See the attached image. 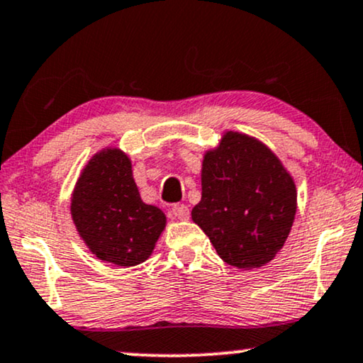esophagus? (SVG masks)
<instances>
[{
  "label": "esophagus",
  "instance_id": "1",
  "mask_svg": "<svg viewBox=\"0 0 363 363\" xmlns=\"http://www.w3.org/2000/svg\"><path fill=\"white\" fill-rule=\"evenodd\" d=\"M172 216L177 220H187L189 219V207L184 204H174L172 206Z\"/></svg>",
  "mask_w": 363,
  "mask_h": 363
}]
</instances>
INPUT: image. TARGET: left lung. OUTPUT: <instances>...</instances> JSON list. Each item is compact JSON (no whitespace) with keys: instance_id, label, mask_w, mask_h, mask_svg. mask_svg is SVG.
I'll return each mask as SVG.
<instances>
[{"instance_id":"obj_1","label":"left lung","mask_w":363,"mask_h":363,"mask_svg":"<svg viewBox=\"0 0 363 363\" xmlns=\"http://www.w3.org/2000/svg\"><path fill=\"white\" fill-rule=\"evenodd\" d=\"M202 197L192 220L219 257L238 269L269 264L284 247L297 211L294 179L257 139L227 131L202 161Z\"/></svg>"}]
</instances>
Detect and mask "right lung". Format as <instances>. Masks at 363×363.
Returning a JSON list of instances; mask_svg holds the SVG:
<instances>
[{
    "label": "right lung",
    "mask_w": 363,
    "mask_h": 363,
    "mask_svg": "<svg viewBox=\"0 0 363 363\" xmlns=\"http://www.w3.org/2000/svg\"><path fill=\"white\" fill-rule=\"evenodd\" d=\"M71 216L91 252L119 267L144 262L166 227L164 212L143 202L131 161L116 147L103 149L83 169Z\"/></svg>",
    "instance_id": "1"
}]
</instances>
